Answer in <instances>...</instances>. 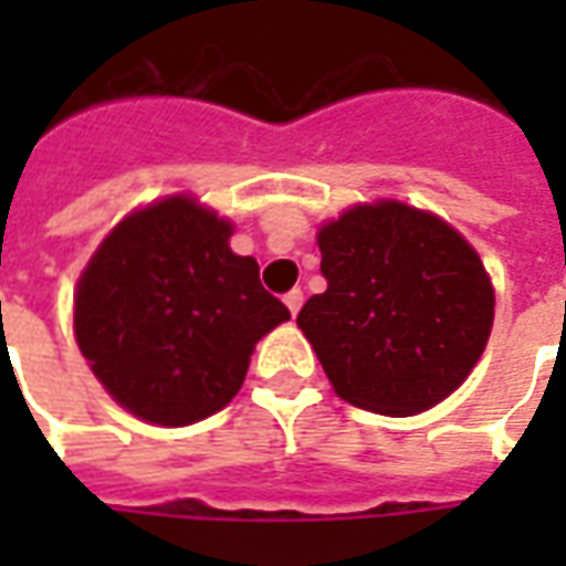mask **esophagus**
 I'll list each match as a JSON object with an SVG mask.
<instances>
[{
    "label": "esophagus",
    "mask_w": 566,
    "mask_h": 566,
    "mask_svg": "<svg viewBox=\"0 0 566 566\" xmlns=\"http://www.w3.org/2000/svg\"><path fill=\"white\" fill-rule=\"evenodd\" d=\"M284 306L291 308V315H296V312H300V306H303V291H300V287L287 291V294H284Z\"/></svg>",
    "instance_id": "obj_1"
}]
</instances>
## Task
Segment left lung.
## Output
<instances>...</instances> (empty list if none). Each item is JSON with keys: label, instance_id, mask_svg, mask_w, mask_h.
<instances>
[{"label": "left lung", "instance_id": "left-lung-1", "mask_svg": "<svg viewBox=\"0 0 566 566\" xmlns=\"http://www.w3.org/2000/svg\"><path fill=\"white\" fill-rule=\"evenodd\" d=\"M324 294L296 324L333 391L379 416L446 400L485 352L494 287L470 242L403 202L355 206L318 230Z\"/></svg>", "mask_w": 566, "mask_h": 566}]
</instances>
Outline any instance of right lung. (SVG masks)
<instances>
[{"label":"right lung","mask_w":566,"mask_h":566,"mask_svg":"<svg viewBox=\"0 0 566 566\" xmlns=\"http://www.w3.org/2000/svg\"><path fill=\"white\" fill-rule=\"evenodd\" d=\"M230 235L197 199L166 197L117 223L78 279L81 355L142 421L214 416L242 388L260 336L291 318Z\"/></svg>","instance_id":"right-lung-1"}]
</instances>
